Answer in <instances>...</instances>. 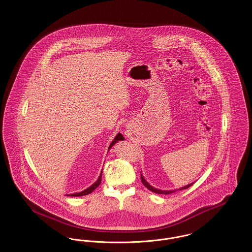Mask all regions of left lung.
Here are the masks:
<instances>
[{
    "label": "left lung",
    "instance_id": "obj_1",
    "mask_svg": "<svg viewBox=\"0 0 252 252\" xmlns=\"http://www.w3.org/2000/svg\"><path fill=\"white\" fill-rule=\"evenodd\" d=\"M141 180H142V182H143V184H144V186L147 188V189H149L150 191H152L153 192H156V193H159V194H170V193H172V192H175L177 190H172V191H161V190H158V189H156V188H154V187H152L146 180H144V177L141 175ZM192 184H193V182L191 183V184H189V185H187V186H184V187H182V188H180L179 190H184V189H187V188H189V187H191Z\"/></svg>",
    "mask_w": 252,
    "mask_h": 252
}]
</instances>
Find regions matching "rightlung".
<instances>
[{"label":"right lung","instance_id":"obj_1","mask_svg":"<svg viewBox=\"0 0 252 252\" xmlns=\"http://www.w3.org/2000/svg\"><path fill=\"white\" fill-rule=\"evenodd\" d=\"M121 140H124V136L121 134V133H118L117 135H116V137L114 138V140L112 141V143L110 144L109 145V148H108V150L111 148V146L113 145V144H115V143H117L118 141H121ZM103 170V169H102ZM101 180H102V173L100 174V176H99V178H98V180H96L95 182L91 186V187H89L88 189H86L84 191H82V192H76V193H72V194H68V195H70V196H82V195H86V194H89V193H91L92 192H94V190H95L96 188L100 185V183H101Z\"/></svg>","mask_w":252,"mask_h":252}]
</instances>
